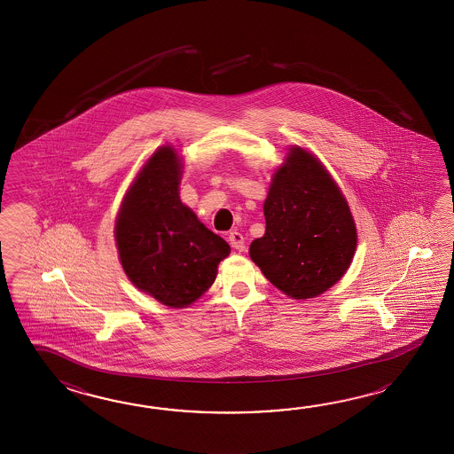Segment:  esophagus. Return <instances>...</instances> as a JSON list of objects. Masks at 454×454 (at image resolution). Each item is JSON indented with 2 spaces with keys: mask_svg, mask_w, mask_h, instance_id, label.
I'll return each instance as SVG.
<instances>
[{
  "mask_svg": "<svg viewBox=\"0 0 454 454\" xmlns=\"http://www.w3.org/2000/svg\"><path fill=\"white\" fill-rule=\"evenodd\" d=\"M229 241H231V248H235V250L245 248V239H243L240 231H231L229 233Z\"/></svg>",
  "mask_w": 454,
  "mask_h": 454,
  "instance_id": "esophagus-1",
  "label": "esophagus"
}]
</instances>
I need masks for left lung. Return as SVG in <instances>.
<instances>
[{
  "label": "left lung",
  "mask_w": 454,
  "mask_h": 454,
  "mask_svg": "<svg viewBox=\"0 0 454 454\" xmlns=\"http://www.w3.org/2000/svg\"><path fill=\"white\" fill-rule=\"evenodd\" d=\"M266 233L251 260L292 299H311L348 270L357 247L348 201L317 157L294 147L264 201Z\"/></svg>",
  "instance_id": "8db88e82"
}]
</instances>
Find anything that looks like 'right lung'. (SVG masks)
<instances>
[{
    "label": "right lung",
    "instance_id": "1",
    "mask_svg": "<svg viewBox=\"0 0 454 454\" xmlns=\"http://www.w3.org/2000/svg\"><path fill=\"white\" fill-rule=\"evenodd\" d=\"M180 168L172 147L153 154L126 194L115 227L126 276L172 309L200 299L231 253L229 243L180 201Z\"/></svg>",
    "mask_w": 454,
    "mask_h": 454
}]
</instances>
